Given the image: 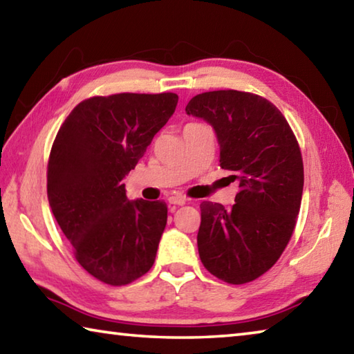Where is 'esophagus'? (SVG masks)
Instances as JSON below:
<instances>
[{"label":"esophagus","mask_w":354,"mask_h":354,"mask_svg":"<svg viewBox=\"0 0 354 354\" xmlns=\"http://www.w3.org/2000/svg\"><path fill=\"white\" fill-rule=\"evenodd\" d=\"M169 201L171 203V205L183 206V205H185V203H187V198H185L184 195H171L170 198H169Z\"/></svg>","instance_id":"34e87169"}]
</instances>
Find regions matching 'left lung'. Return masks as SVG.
<instances>
[{
    "mask_svg": "<svg viewBox=\"0 0 354 354\" xmlns=\"http://www.w3.org/2000/svg\"><path fill=\"white\" fill-rule=\"evenodd\" d=\"M185 112L212 124L220 167L239 179L231 209L200 205V259L227 284L250 283L277 263L295 230L304 184L298 140L278 107L250 92L200 93Z\"/></svg>",
    "mask_w": 354,
    "mask_h": 354,
    "instance_id": "8db88e82",
    "label": "left lung"
}]
</instances>
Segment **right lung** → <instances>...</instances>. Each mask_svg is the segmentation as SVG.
I'll return each mask as SVG.
<instances>
[{"label": "right lung", "instance_id": "add662e5", "mask_svg": "<svg viewBox=\"0 0 354 354\" xmlns=\"http://www.w3.org/2000/svg\"><path fill=\"white\" fill-rule=\"evenodd\" d=\"M178 95L115 93L81 101L53 142L46 170L51 211L80 266L127 286L153 267L165 201H129L123 178L169 122Z\"/></svg>", "mask_w": 354, "mask_h": 354}]
</instances>
